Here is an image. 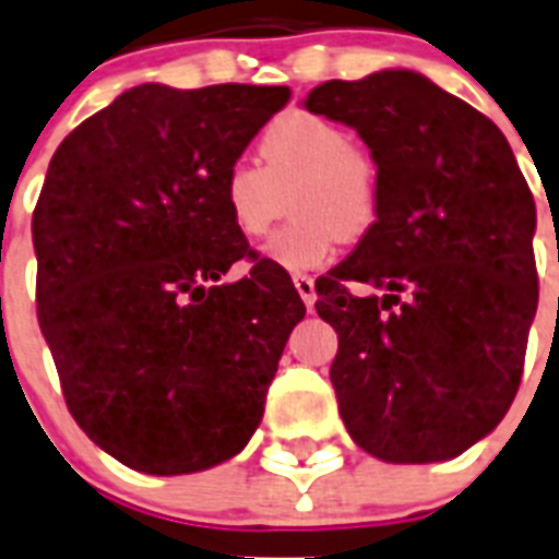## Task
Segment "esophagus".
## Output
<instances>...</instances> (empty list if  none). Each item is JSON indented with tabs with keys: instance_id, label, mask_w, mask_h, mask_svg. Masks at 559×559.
<instances>
[{
	"instance_id": "esophagus-1",
	"label": "esophagus",
	"mask_w": 559,
	"mask_h": 559,
	"mask_svg": "<svg viewBox=\"0 0 559 559\" xmlns=\"http://www.w3.org/2000/svg\"><path fill=\"white\" fill-rule=\"evenodd\" d=\"M293 284L295 289H298V295H301L304 307L312 310V304H316V298H319V295H316V281H312L310 275H301V272H298V275H293Z\"/></svg>"
}]
</instances>
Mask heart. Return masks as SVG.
Listing matches in <instances>:
<instances>
[{
	"label": "heart",
	"mask_w": 559,
	"mask_h": 559,
	"mask_svg": "<svg viewBox=\"0 0 559 559\" xmlns=\"http://www.w3.org/2000/svg\"><path fill=\"white\" fill-rule=\"evenodd\" d=\"M261 163L238 157L221 180L229 224L243 238L270 233L281 192L293 190V221L264 243V258L304 272L330 264L342 238L365 235L379 217L382 169L353 131L316 111L295 108L261 131Z\"/></svg>",
	"instance_id": "heart-1"
}]
</instances>
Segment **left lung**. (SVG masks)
Returning <instances> with one entry per match:
<instances>
[{
    "instance_id": "obj_1",
    "label": "left lung",
    "mask_w": 559,
    "mask_h": 559,
    "mask_svg": "<svg viewBox=\"0 0 559 559\" xmlns=\"http://www.w3.org/2000/svg\"><path fill=\"white\" fill-rule=\"evenodd\" d=\"M304 108L353 126L382 169L376 224L316 281L347 433L384 462L460 456L523 379L537 312L528 183L488 117L413 71L330 80ZM361 283L380 295L358 296Z\"/></svg>"
}]
</instances>
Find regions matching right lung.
I'll use <instances>...</instances> for the list:
<instances>
[{
    "label": "right lung",
    "mask_w": 559,
    "mask_h": 559,
    "mask_svg": "<svg viewBox=\"0 0 559 559\" xmlns=\"http://www.w3.org/2000/svg\"><path fill=\"white\" fill-rule=\"evenodd\" d=\"M284 85H138L53 152L34 209L36 316L62 396L117 462L171 476L229 460L264 416L304 301L229 224L221 180Z\"/></svg>",
    "instance_id": "add662e5"
}]
</instances>
